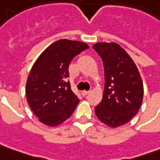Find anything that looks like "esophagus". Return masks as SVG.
Here are the masks:
<instances>
[{
	"instance_id": "1",
	"label": "esophagus",
	"mask_w": 160,
	"mask_h": 160,
	"mask_svg": "<svg viewBox=\"0 0 160 160\" xmlns=\"http://www.w3.org/2000/svg\"><path fill=\"white\" fill-rule=\"evenodd\" d=\"M90 92V90H88V91L87 90H84V91H82V95H84V96H85V95H87Z\"/></svg>"
}]
</instances>
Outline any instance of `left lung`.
Returning <instances> with one entry per match:
<instances>
[{
	"mask_svg": "<svg viewBox=\"0 0 160 160\" xmlns=\"http://www.w3.org/2000/svg\"><path fill=\"white\" fill-rule=\"evenodd\" d=\"M104 63L105 90L95 114L110 128L122 126L138 113L143 102L144 85L135 63L115 42L93 46Z\"/></svg>",
	"mask_w": 160,
	"mask_h": 160,
	"instance_id": "1",
	"label": "left lung"
}]
</instances>
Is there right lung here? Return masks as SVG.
<instances>
[{"instance_id": "obj_1", "label": "right lung", "mask_w": 160, "mask_h": 160, "mask_svg": "<svg viewBox=\"0 0 160 160\" xmlns=\"http://www.w3.org/2000/svg\"><path fill=\"white\" fill-rule=\"evenodd\" d=\"M89 48L85 42L59 40L49 46L34 63L26 85V100L39 121L57 126L70 117L80 100L73 93L69 65Z\"/></svg>"}]
</instances>
